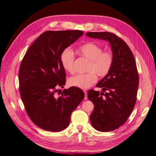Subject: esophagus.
<instances>
[{
  "instance_id": "obj_1",
  "label": "esophagus",
  "mask_w": 156,
  "mask_h": 156,
  "mask_svg": "<svg viewBox=\"0 0 156 156\" xmlns=\"http://www.w3.org/2000/svg\"><path fill=\"white\" fill-rule=\"evenodd\" d=\"M83 92H84V93H85V98H84V99L86 100V99H87V91H86V90H83Z\"/></svg>"
}]
</instances>
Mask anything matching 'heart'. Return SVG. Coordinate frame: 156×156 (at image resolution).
Here are the masks:
<instances>
[{
    "mask_svg": "<svg viewBox=\"0 0 156 156\" xmlns=\"http://www.w3.org/2000/svg\"><path fill=\"white\" fill-rule=\"evenodd\" d=\"M103 48L98 44L90 42L79 47L81 56L89 61L85 74H78L69 79V85L80 89H87L98 80L97 75L103 77L109 74L114 63L113 55L110 52H103ZM61 63L65 71L73 73L75 55L70 48L65 49L61 55Z\"/></svg>",
    "mask_w": 156,
    "mask_h": 156,
    "instance_id": "b5f03b06",
    "label": "heart"
}]
</instances>
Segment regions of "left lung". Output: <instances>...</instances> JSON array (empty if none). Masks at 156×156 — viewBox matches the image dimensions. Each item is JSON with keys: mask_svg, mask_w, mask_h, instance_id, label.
Wrapping results in <instances>:
<instances>
[{"mask_svg": "<svg viewBox=\"0 0 156 156\" xmlns=\"http://www.w3.org/2000/svg\"><path fill=\"white\" fill-rule=\"evenodd\" d=\"M86 36L108 41L114 57L112 70L96 85L102 91L90 89L87 94L94 105L90 115L92 126L99 131L108 132L125 123L134 108L139 86L136 63L129 47L115 34L89 32Z\"/></svg>", "mask_w": 156, "mask_h": 156, "instance_id": "8db88e82", "label": "left lung"}]
</instances>
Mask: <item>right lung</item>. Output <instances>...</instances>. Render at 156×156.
Instances as JSON below:
<instances>
[{"label":"right lung","mask_w":156,"mask_h":156,"mask_svg":"<svg viewBox=\"0 0 156 156\" xmlns=\"http://www.w3.org/2000/svg\"><path fill=\"white\" fill-rule=\"evenodd\" d=\"M83 34L81 30L46 31L34 41L24 56L19 73V91L31 121L44 130L58 132L69 126L71 113L85 94L81 89H64L65 71L61 63L63 51Z\"/></svg>","instance_id":"right-lung-1"}]
</instances>
